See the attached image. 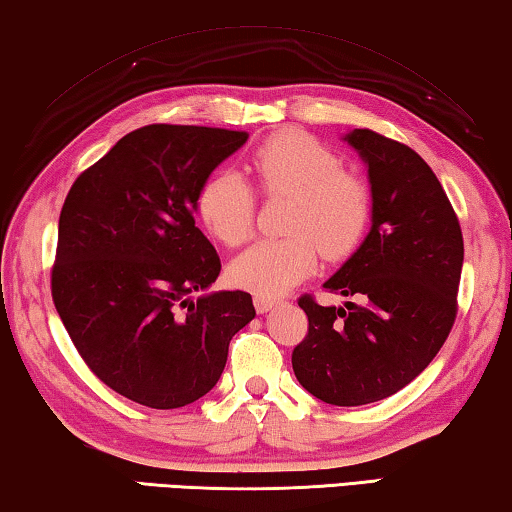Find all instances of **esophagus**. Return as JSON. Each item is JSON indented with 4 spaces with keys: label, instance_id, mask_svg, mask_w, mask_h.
<instances>
[{
    "label": "esophagus",
    "instance_id": "obj_1",
    "mask_svg": "<svg viewBox=\"0 0 512 512\" xmlns=\"http://www.w3.org/2000/svg\"><path fill=\"white\" fill-rule=\"evenodd\" d=\"M277 304H279V302L274 300V297H263V295H256V297H254V306H256L258 313L272 311Z\"/></svg>",
    "mask_w": 512,
    "mask_h": 512
}]
</instances>
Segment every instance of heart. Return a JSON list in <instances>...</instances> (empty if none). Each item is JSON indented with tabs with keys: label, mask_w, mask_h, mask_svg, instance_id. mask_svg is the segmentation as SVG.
<instances>
[{
	"label": "heart",
	"mask_w": 512,
	"mask_h": 512,
	"mask_svg": "<svg viewBox=\"0 0 512 512\" xmlns=\"http://www.w3.org/2000/svg\"><path fill=\"white\" fill-rule=\"evenodd\" d=\"M247 171L265 196H290L279 240H261L233 258L229 277L238 288L279 297L309 277L320 254L336 261L355 251L371 219V187L316 137L286 130L256 148ZM201 224L226 247L249 238L254 192L235 171H217L196 196Z\"/></svg>",
	"instance_id": "1"
}]
</instances>
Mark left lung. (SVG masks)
I'll list each match as a JSON object with an SVG mask.
<instances>
[{
    "label": "left lung",
    "mask_w": 512,
    "mask_h": 512,
    "mask_svg": "<svg viewBox=\"0 0 512 512\" xmlns=\"http://www.w3.org/2000/svg\"><path fill=\"white\" fill-rule=\"evenodd\" d=\"M371 183V231L322 288L359 302L320 306L300 297L309 334L293 371L322 403L368 405L407 387L455 322L465 245L442 183L410 146L352 130Z\"/></svg>",
    "instance_id": "left-lung-1"
}]
</instances>
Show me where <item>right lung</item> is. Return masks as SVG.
<instances>
[{
	"instance_id": "right-lung-1",
	"label": "right lung",
	"mask_w": 512,
	"mask_h": 512,
	"mask_svg": "<svg viewBox=\"0 0 512 512\" xmlns=\"http://www.w3.org/2000/svg\"><path fill=\"white\" fill-rule=\"evenodd\" d=\"M247 137L146 125L86 169L61 208L54 306L86 366L139 405L176 410L206 396L256 316L245 290L192 300L222 270L194 224L196 196Z\"/></svg>"
}]
</instances>
